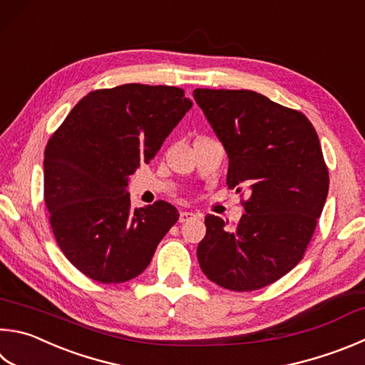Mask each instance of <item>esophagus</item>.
I'll return each instance as SVG.
<instances>
[{
	"label": "esophagus",
	"instance_id": "esophagus-1",
	"mask_svg": "<svg viewBox=\"0 0 365 365\" xmlns=\"http://www.w3.org/2000/svg\"><path fill=\"white\" fill-rule=\"evenodd\" d=\"M196 217H200V215L193 214V212L183 210V212H180V217H178V222L183 223V222H188V220H191V218H196Z\"/></svg>",
	"mask_w": 365,
	"mask_h": 365
}]
</instances>
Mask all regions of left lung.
Wrapping results in <instances>:
<instances>
[{
    "instance_id": "1",
    "label": "left lung",
    "mask_w": 365,
    "mask_h": 365,
    "mask_svg": "<svg viewBox=\"0 0 365 365\" xmlns=\"http://www.w3.org/2000/svg\"><path fill=\"white\" fill-rule=\"evenodd\" d=\"M228 155V188L250 191L233 230L205 217L202 273L220 287L269 286L302 260L329 191V169L309 119L254 91L195 89Z\"/></svg>"
}]
</instances>
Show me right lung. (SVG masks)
I'll return each instance as SVG.
<instances>
[{
    "mask_svg": "<svg viewBox=\"0 0 365 365\" xmlns=\"http://www.w3.org/2000/svg\"><path fill=\"white\" fill-rule=\"evenodd\" d=\"M193 102L174 86L123 84L79 101L44 150V202L58 247L102 284L143 273L178 220L174 205L132 209L129 175L150 163Z\"/></svg>",
    "mask_w": 365,
    "mask_h": 365,
    "instance_id": "right-lung-1",
    "label": "right lung"
}]
</instances>
